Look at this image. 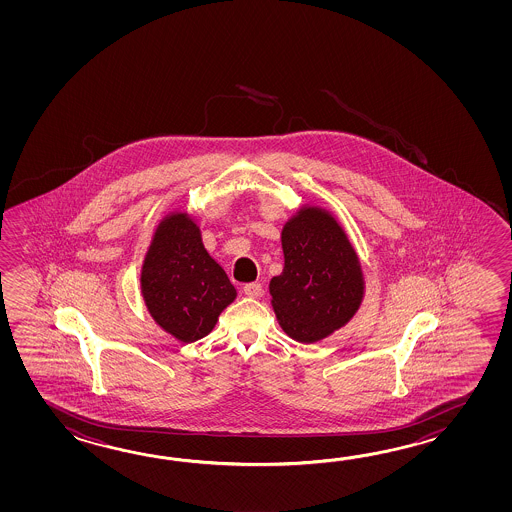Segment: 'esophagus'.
<instances>
[{
	"mask_svg": "<svg viewBox=\"0 0 512 512\" xmlns=\"http://www.w3.org/2000/svg\"><path fill=\"white\" fill-rule=\"evenodd\" d=\"M243 293L247 294L249 298H260L261 294H263V287H261V283H247L243 287Z\"/></svg>",
	"mask_w": 512,
	"mask_h": 512,
	"instance_id": "34e87169",
	"label": "esophagus"
}]
</instances>
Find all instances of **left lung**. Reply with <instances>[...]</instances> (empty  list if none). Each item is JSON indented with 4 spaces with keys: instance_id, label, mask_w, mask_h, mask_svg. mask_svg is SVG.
<instances>
[{
    "instance_id": "obj_1",
    "label": "left lung",
    "mask_w": 512,
    "mask_h": 512,
    "mask_svg": "<svg viewBox=\"0 0 512 512\" xmlns=\"http://www.w3.org/2000/svg\"><path fill=\"white\" fill-rule=\"evenodd\" d=\"M283 271L269 283L285 335L313 344L346 326L362 305L366 280L359 254L337 216L300 205L282 229Z\"/></svg>"
}]
</instances>
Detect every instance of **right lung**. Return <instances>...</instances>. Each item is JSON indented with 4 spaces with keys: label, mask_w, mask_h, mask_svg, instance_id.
I'll list each match as a JSON object with an SVG mask.
<instances>
[{
    "label": "right lung",
    "mask_w": 512,
    "mask_h": 512,
    "mask_svg": "<svg viewBox=\"0 0 512 512\" xmlns=\"http://www.w3.org/2000/svg\"><path fill=\"white\" fill-rule=\"evenodd\" d=\"M141 294L153 322L190 344L207 337L238 291L205 249L196 218L172 210L153 229L142 260Z\"/></svg>",
    "instance_id": "right-lung-1"
}]
</instances>
